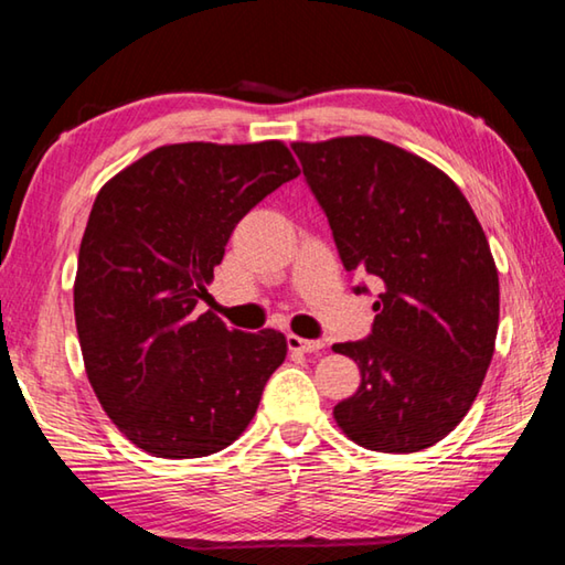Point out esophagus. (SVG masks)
Returning <instances> with one entry per match:
<instances>
[{"label":"esophagus","instance_id":"34e87169","mask_svg":"<svg viewBox=\"0 0 565 565\" xmlns=\"http://www.w3.org/2000/svg\"><path fill=\"white\" fill-rule=\"evenodd\" d=\"M286 343H289V351H299V353H313V351L323 349L321 341L301 339V337H296V333H289V337H286Z\"/></svg>","mask_w":565,"mask_h":565}]
</instances>
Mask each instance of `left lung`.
Instances as JSON below:
<instances>
[{
    "label": "left lung",
    "instance_id": "8db88e82",
    "mask_svg": "<svg viewBox=\"0 0 565 565\" xmlns=\"http://www.w3.org/2000/svg\"><path fill=\"white\" fill-rule=\"evenodd\" d=\"M291 149L343 269L381 286L369 337L333 343L361 371L333 418L369 451L434 446L461 424L493 356L499 274L483 228L444 171L388 141L339 137ZM353 294H369L366 281Z\"/></svg>",
    "mask_w": 565,
    "mask_h": 565
}]
</instances>
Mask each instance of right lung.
Listing matches in <instances>:
<instances>
[{
	"label": "right lung",
	"instance_id": "1",
	"mask_svg": "<svg viewBox=\"0 0 565 565\" xmlns=\"http://www.w3.org/2000/svg\"><path fill=\"white\" fill-rule=\"evenodd\" d=\"M299 177L281 141L169 145L102 186L79 246L74 319L89 384L131 444L161 458L226 448L286 359L284 333L199 313L252 209Z\"/></svg>",
	"mask_w": 565,
	"mask_h": 565
}]
</instances>
